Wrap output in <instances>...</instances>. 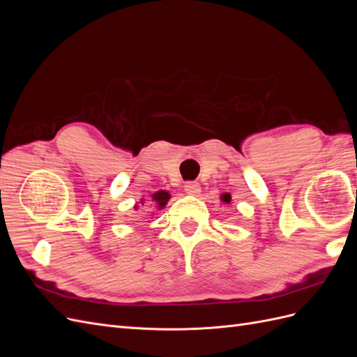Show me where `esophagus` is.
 Listing matches in <instances>:
<instances>
[{
	"mask_svg": "<svg viewBox=\"0 0 357 357\" xmlns=\"http://www.w3.org/2000/svg\"><path fill=\"white\" fill-rule=\"evenodd\" d=\"M185 192L189 193V195H198V193L201 192L199 183H197V181H186Z\"/></svg>",
	"mask_w": 357,
	"mask_h": 357,
	"instance_id": "esophagus-1",
	"label": "esophagus"
}]
</instances>
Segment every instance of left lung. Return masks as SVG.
<instances>
[{"label":"left lung","instance_id":"left-lung-1","mask_svg":"<svg viewBox=\"0 0 357 357\" xmlns=\"http://www.w3.org/2000/svg\"><path fill=\"white\" fill-rule=\"evenodd\" d=\"M222 199H223L225 202H229V201H231V195H229V193H223Z\"/></svg>","mask_w":357,"mask_h":357}]
</instances>
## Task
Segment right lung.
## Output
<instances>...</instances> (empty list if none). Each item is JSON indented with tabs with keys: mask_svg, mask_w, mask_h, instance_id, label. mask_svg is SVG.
<instances>
[{
	"mask_svg": "<svg viewBox=\"0 0 357 357\" xmlns=\"http://www.w3.org/2000/svg\"><path fill=\"white\" fill-rule=\"evenodd\" d=\"M152 199L158 204L159 208H164L165 205H167V202H168V199H169V193L165 192V190H159V192L153 193Z\"/></svg>",
	"mask_w": 357,
	"mask_h": 357,
	"instance_id": "obj_1",
	"label": "right lung"
}]
</instances>
